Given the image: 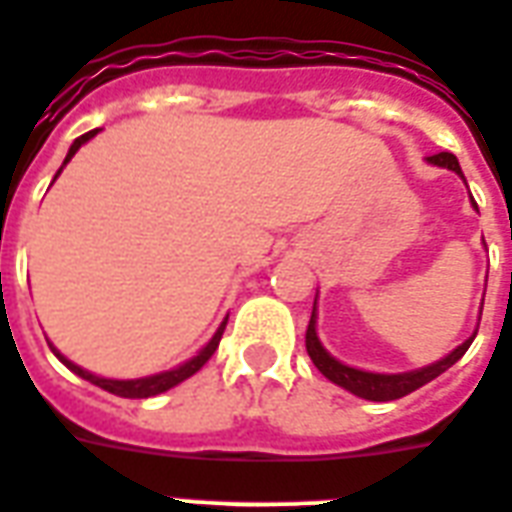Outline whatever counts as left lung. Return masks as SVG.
I'll use <instances>...</instances> for the list:
<instances>
[{
	"instance_id": "8db88e82",
	"label": "left lung",
	"mask_w": 512,
	"mask_h": 512,
	"mask_svg": "<svg viewBox=\"0 0 512 512\" xmlns=\"http://www.w3.org/2000/svg\"><path fill=\"white\" fill-rule=\"evenodd\" d=\"M426 162H429V165H437V168L453 170L456 176L464 179L461 165H458L456 157L448 154V151L434 154V157H426ZM472 206H475V200H472ZM480 312H483V306H480ZM475 333L458 344L456 350L448 352L445 358H439V361L429 363V366H423V369H412V372H396V374L366 372V369H355V366H347V363L336 361L331 352L325 350L323 342H320V336H317V301H314L312 320H309V328H306V352H309V358H312L314 366L320 369V374L328 377L333 385H339V388L355 393V396H361V399L393 401V399H401V396H407V393L418 391V388H423L426 382H431L442 372H448L450 366H453V363H456L458 358L469 350V344H472V339H475Z\"/></svg>"
}]
</instances>
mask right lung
<instances>
[{"label":"right lung","mask_w":512,"mask_h":512,"mask_svg":"<svg viewBox=\"0 0 512 512\" xmlns=\"http://www.w3.org/2000/svg\"><path fill=\"white\" fill-rule=\"evenodd\" d=\"M100 130H92V132H86V135H81V138H75L73 140V146H70V151H67V157H64L62 162V168L56 170V176L62 173L64 165L67 162L73 160L75 157V151L81 149L83 143H89V140L94 138ZM54 176V181H56ZM225 325H227V317L219 323V328L214 331V336L208 339L203 347L198 350V355H192L189 361L179 363V366H173V369H168V372H160V374H149V377H138V380H111V377H100V374H92V372H86V369H81L78 363H73L70 358H64L62 352L56 350L54 344H51V350H54V355L59 358V361L70 369V372H75L78 377H83V380H89L92 385H97V388H102V391H108L113 393V396H121V399H149V396H160V393L170 391V388H176L179 382H184L187 377H192V374L198 372V369H203V363L214 355V350L219 347V339H222V333H225Z\"/></svg>","instance_id":"1"}]
</instances>
